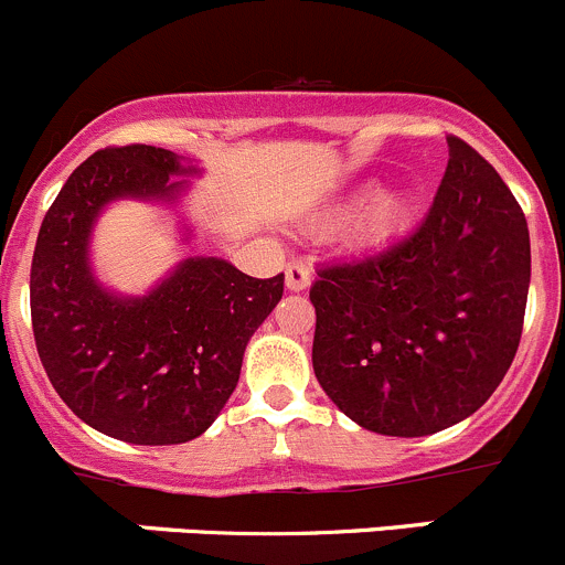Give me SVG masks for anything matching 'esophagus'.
<instances>
[{"mask_svg":"<svg viewBox=\"0 0 565 565\" xmlns=\"http://www.w3.org/2000/svg\"><path fill=\"white\" fill-rule=\"evenodd\" d=\"M311 284V267L303 265V262H292L287 267V289L289 292H303Z\"/></svg>","mask_w":565,"mask_h":565,"instance_id":"esophagus-1","label":"esophagus"}]
</instances>
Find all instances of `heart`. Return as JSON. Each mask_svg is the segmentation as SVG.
Masks as SVG:
<instances>
[{
	"label": "heart",
	"instance_id": "1",
	"mask_svg": "<svg viewBox=\"0 0 565 565\" xmlns=\"http://www.w3.org/2000/svg\"><path fill=\"white\" fill-rule=\"evenodd\" d=\"M415 204L407 193L393 191L380 193L377 182H366V185L355 188L347 193L330 213L333 224H347L355 221V235L363 243H385L402 235L409 224H413Z\"/></svg>",
	"mask_w": 565,
	"mask_h": 565
}]
</instances>
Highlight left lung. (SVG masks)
Wrapping results in <instances>:
<instances>
[{
    "label": "left lung",
    "instance_id": "8db88e82",
    "mask_svg": "<svg viewBox=\"0 0 565 565\" xmlns=\"http://www.w3.org/2000/svg\"><path fill=\"white\" fill-rule=\"evenodd\" d=\"M530 287L520 202L448 136L426 218L388 246L317 270L315 374L363 429L424 437L476 413L516 355Z\"/></svg>",
    "mask_w": 565,
    "mask_h": 565
}]
</instances>
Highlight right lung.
<instances>
[{
	"label": "right lung",
	"instance_id": "1",
	"mask_svg": "<svg viewBox=\"0 0 565 565\" xmlns=\"http://www.w3.org/2000/svg\"><path fill=\"white\" fill-rule=\"evenodd\" d=\"M172 150L108 147L62 185L40 224L30 276L40 363L93 429L134 446L202 435L241 380L243 352L284 295V273L250 278L218 256L180 262L145 298H119L89 267V235L114 199L172 202L193 174Z\"/></svg>",
	"mask_w": 565,
	"mask_h": 565
}]
</instances>
